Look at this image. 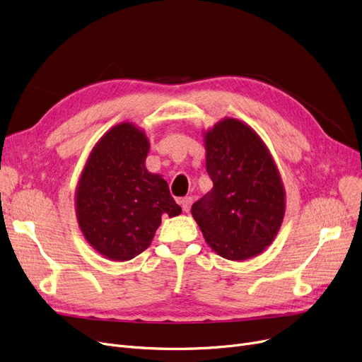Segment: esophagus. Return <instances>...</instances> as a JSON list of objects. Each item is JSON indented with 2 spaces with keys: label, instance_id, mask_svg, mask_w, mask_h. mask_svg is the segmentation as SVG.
<instances>
[{
  "label": "esophagus",
  "instance_id": "34e87169",
  "mask_svg": "<svg viewBox=\"0 0 362 362\" xmlns=\"http://www.w3.org/2000/svg\"><path fill=\"white\" fill-rule=\"evenodd\" d=\"M180 204H182V208H183V211H185V213H187L189 210H191V204H192V198H191V197H187V198H183V199L180 201Z\"/></svg>",
  "mask_w": 362,
  "mask_h": 362
}]
</instances>
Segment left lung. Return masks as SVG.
I'll return each instance as SVG.
<instances>
[{"label":"left lung","mask_w":362,"mask_h":362,"mask_svg":"<svg viewBox=\"0 0 362 362\" xmlns=\"http://www.w3.org/2000/svg\"><path fill=\"white\" fill-rule=\"evenodd\" d=\"M202 136L213 187L192 205V217L220 257H257L277 236L286 211L279 168L267 145L245 122L224 117Z\"/></svg>","instance_id":"left-lung-1"}]
</instances>
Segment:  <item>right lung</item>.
Here are the masks:
<instances>
[{"label":"right lung","instance_id":"1","mask_svg":"<svg viewBox=\"0 0 362 362\" xmlns=\"http://www.w3.org/2000/svg\"><path fill=\"white\" fill-rule=\"evenodd\" d=\"M146 133L122 122L107 130L89 152L74 194L76 218L92 248L111 261H129L144 252L163 214L182 208L161 175L149 173Z\"/></svg>","mask_w":362,"mask_h":362}]
</instances>
